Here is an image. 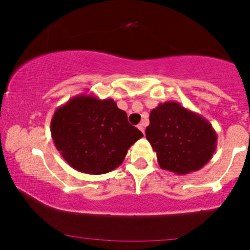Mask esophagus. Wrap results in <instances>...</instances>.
<instances>
[{"mask_svg": "<svg viewBox=\"0 0 250 250\" xmlns=\"http://www.w3.org/2000/svg\"><path fill=\"white\" fill-rule=\"evenodd\" d=\"M137 128H139L140 129V130H141L142 131V133L143 134H145V123H140V125H137Z\"/></svg>", "mask_w": 250, "mask_h": 250, "instance_id": "34e87169", "label": "esophagus"}]
</instances>
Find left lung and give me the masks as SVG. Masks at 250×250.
Returning <instances> with one entry per match:
<instances>
[{
	"instance_id": "obj_1",
	"label": "left lung",
	"mask_w": 250,
	"mask_h": 250,
	"mask_svg": "<svg viewBox=\"0 0 250 250\" xmlns=\"http://www.w3.org/2000/svg\"><path fill=\"white\" fill-rule=\"evenodd\" d=\"M149 121L146 136L162 169L186 175L210 161L217 135L203 116L168 101L150 111Z\"/></svg>"
}]
</instances>
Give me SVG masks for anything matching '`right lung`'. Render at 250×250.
I'll list each match as a JSON object with an SVG mask.
<instances>
[{"mask_svg": "<svg viewBox=\"0 0 250 250\" xmlns=\"http://www.w3.org/2000/svg\"><path fill=\"white\" fill-rule=\"evenodd\" d=\"M57 150L77 171L109 173L122 165L128 149L143 134L111 99L91 94L74 96L59 107L50 122Z\"/></svg>", "mask_w": 250, "mask_h": 250, "instance_id": "add662e5", "label": "right lung"}]
</instances>
